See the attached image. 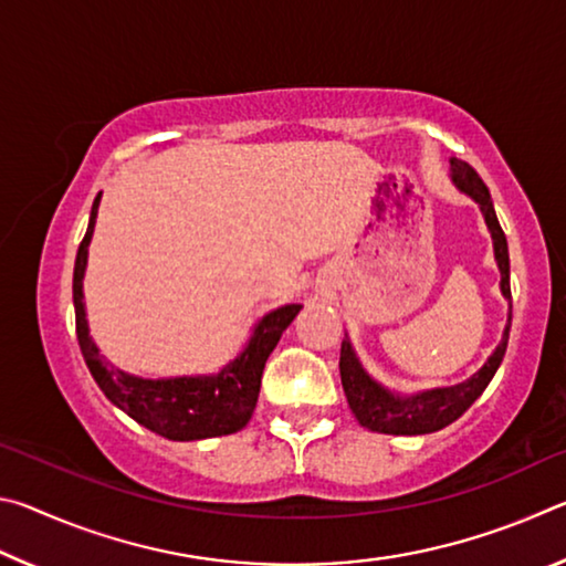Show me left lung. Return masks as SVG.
<instances>
[{
	"mask_svg": "<svg viewBox=\"0 0 566 566\" xmlns=\"http://www.w3.org/2000/svg\"><path fill=\"white\" fill-rule=\"evenodd\" d=\"M452 181L454 185L474 199V202L482 207V214L486 219V227H490L492 239H494V256L496 264H500L502 272V294L506 300H512L510 290V249H506V237L500 227V219H496L492 195L482 177L476 175L474 167H469L462 159H452ZM510 324H506L504 337L500 347L476 375L469 377L462 385L444 387V389H429L421 391L415 397H399L391 395L385 387H379L375 379H369L367 371L361 369V364L354 357L349 342H342V357H339V375H342V387L344 395H347L349 409L354 417L359 419L361 427L371 429V432L381 434H429L437 432V429H444L459 419L464 411L474 405V401L482 397V391L490 385L494 371L500 369L504 359L506 342H510Z\"/></svg>",
	"mask_w": 566,
	"mask_h": 566,
	"instance_id": "obj_1",
	"label": "left lung"
}]
</instances>
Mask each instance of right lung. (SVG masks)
I'll return each mask as SVG.
<instances>
[{
    "label": "right lung",
    "mask_w": 566,
    "mask_h": 566,
    "mask_svg": "<svg viewBox=\"0 0 566 566\" xmlns=\"http://www.w3.org/2000/svg\"><path fill=\"white\" fill-rule=\"evenodd\" d=\"M97 207L99 195L92 205L87 234H84L80 249H76L72 280L76 339H80L82 357L87 361L94 381H97L112 405H117L134 421L145 424L159 437L171 439V442H191V439H209L239 432L256 407L264 364L270 359L276 342H280L282 332L300 314L302 304H284L280 310L262 317L252 339L247 344V349L234 361H229L219 375L139 379L122 369H114L99 357L97 344L90 337L82 302V280L84 266H87V247L94 232Z\"/></svg>",
    "instance_id": "obj_1"
}]
</instances>
